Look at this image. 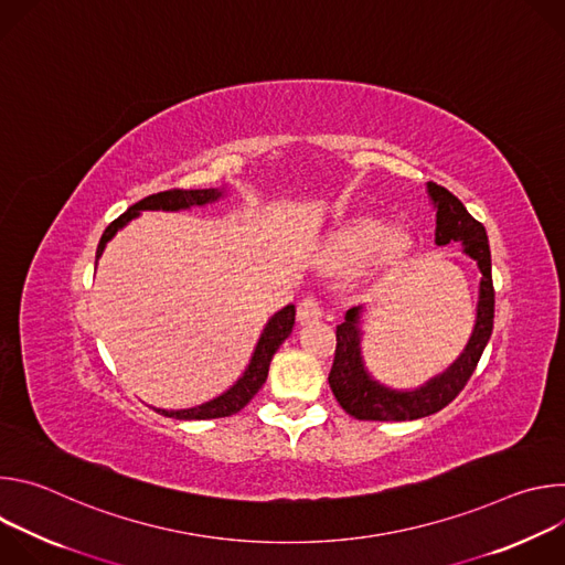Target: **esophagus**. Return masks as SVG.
Listing matches in <instances>:
<instances>
[{
	"instance_id": "34e87169",
	"label": "esophagus",
	"mask_w": 565,
	"mask_h": 565,
	"mask_svg": "<svg viewBox=\"0 0 565 565\" xmlns=\"http://www.w3.org/2000/svg\"><path fill=\"white\" fill-rule=\"evenodd\" d=\"M324 315L321 310V303L315 297H306L299 306H297V321L299 324H310V321H317Z\"/></svg>"
}]
</instances>
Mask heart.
I'll use <instances>...</instances> for the list:
<instances>
[{
    "label": "heart",
    "instance_id": "heart-1",
    "mask_svg": "<svg viewBox=\"0 0 565 565\" xmlns=\"http://www.w3.org/2000/svg\"><path fill=\"white\" fill-rule=\"evenodd\" d=\"M405 246V238L384 221H358L333 236L324 253V264L333 270H355L397 253Z\"/></svg>",
    "mask_w": 565,
    "mask_h": 565
}]
</instances>
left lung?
I'll return each mask as SVG.
<instances>
[{
    "label": "left lung",
    "mask_w": 565,
    "mask_h": 565,
    "mask_svg": "<svg viewBox=\"0 0 565 565\" xmlns=\"http://www.w3.org/2000/svg\"><path fill=\"white\" fill-rule=\"evenodd\" d=\"M429 201L436 210V246L451 241L462 244V253L471 257L480 270L478 303L473 331L462 353L438 375L416 388H393L375 380L362 355V312L364 306H353L338 327L335 362L329 384L347 414L358 420H418L445 409L465 388L482 351H486L494 329V286H492V255L488 232L467 207L445 188L427 183Z\"/></svg>",
    "instance_id": "obj_1"
}]
</instances>
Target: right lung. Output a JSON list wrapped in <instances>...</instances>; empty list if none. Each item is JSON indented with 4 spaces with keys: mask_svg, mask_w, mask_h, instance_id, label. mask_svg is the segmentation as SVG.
Returning a JSON list of instances; mask_svg holds the SVG:
<instances>
[{
    "mask_svg": "<svg viewBox=\"0 0 565 565\" xmlns=\"http://www.w3.org/2000/svg\"><path fill=\"white\" fill-rule=\"evenodd\" d=\"M225 194H227L225 188L170 190V192H158V194H151V196L138 201L105 230L100 244H98V250H96V262L103 257L107 244L116 236V232H120L129 221L138 218L140 212H147V210L149 212H181V210H190V207H203V205L221 201ZM292 327H295V306L288 303L266 321V327L257 340V347L250 355L246 371L241 373V377L227 391H223L221 395L203 402V405L190 407V409H156V412L168 416V418H177V420H212V418H225V416L241 412L255 397V393L264 386L273 355L286 342V338L292 333Z\"/></svg>",
    "mask_w": 565,
    "mask_h": 565,
    "instance_id": "1",
    "label": "right lung"
}]
</instances>
